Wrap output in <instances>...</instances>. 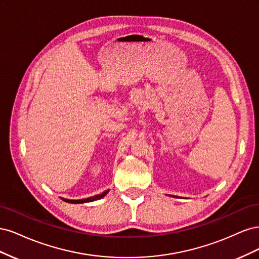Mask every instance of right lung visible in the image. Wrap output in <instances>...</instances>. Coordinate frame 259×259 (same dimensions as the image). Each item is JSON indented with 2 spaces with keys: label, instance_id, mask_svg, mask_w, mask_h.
I'll return each instance as SVG.
<instances>
[{
  "label": "right lung",
  "instance_id": "obj_1",
  "mask_svg": "<svg viewBox=\"0 0 259 259\" xmlns=\"http://www.w3.org/2000/svg\"><path fill=\"white\" fill-rule=\"evenodd\" d=\"M109 192V189L104 191L103 193L100 194H96V195H93V197L90 198H85V199H79V200H69V199H65V198H60L62 201L68 202V203H72V204H81V203H88V202H93V201H96L99 200L101 198H104L105 195Z\"/></svg>",
  "mask_w": 259,
  "mask_h": 259
}]
</instances>
